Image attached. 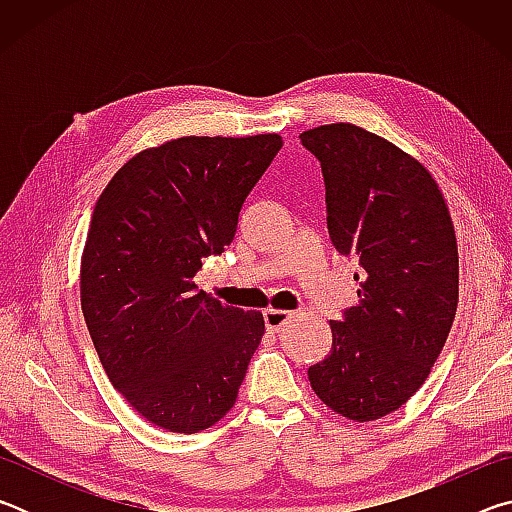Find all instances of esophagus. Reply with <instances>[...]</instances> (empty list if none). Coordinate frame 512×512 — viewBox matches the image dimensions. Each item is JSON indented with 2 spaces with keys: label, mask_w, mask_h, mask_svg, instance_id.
Here are the masks:
<instances>
[{
  "label": "esophagus",
  "mask_w": 512,
  "mask_h": 512,
  "mask_svg": "<svg viewBox=\"0 0 512 512\" xmlns=\"http://www.w3.org/2000/svg\"><path fill=\"white\" fill-rule=\"evenodd\" d=\"M289 318H291L289 311H280V309L264 311V325L268 332H280V329L289 323Z\"/></svg>",
  "instance_id": "1"
}]
</instances>
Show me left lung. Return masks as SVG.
Here are the masks:
<instances>
[{"mask_svg": "<svg viewBox=\"0 0 512 512\" xmlns=\"http://www.w3.org/2000/svg\"><path fill=\"white\" fill-rule=\"evenodd\" d=\"M300 142L323 171L332 246L359 259V305L329 320L332 350L307 375L343 418H384L424 384L452 329V216L420 162L359 126H318Z\"/></svg>", "mask_w": 512, "mask_h": 512, "instance_id": "8db88e82", "label": "left lung"}]
</instances>
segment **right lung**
Masks as SVG:
<instances>
[{"mask_svg": "<svg viewBox=\"0 0 512 512\" xmlns=\"http://www.w3.org/2000/svg\"><path fill=\"white\" fill-rule=\"evenodd\" d=\"M280 149V135L180 137L128 160L94 205L85 325L112 386L162 429L203 431L237 402L264 318L221 305L194 275L235 239Z\"/></svg>", "mask_w": 512, "mask_h": 512, "instance_id": "right-lung-1", "label": "right lung"}]
</instances>
